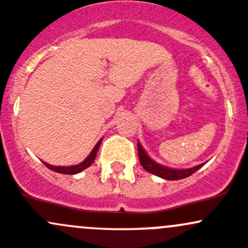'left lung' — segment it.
Here are the masks:
<instances>
[{
  "label": "left lung",
  "mask_w": 248,
  "mask_h": 248,
  "mask_svg": "<svg viewBox=\"0 0 248 248\" xmlns=\"http://www.w3.org/2000/svg\"><path fill=\"white\" fill-rule=\"evenodd\" d=\"M137 149H139V157L142 167L144 168L145 170H148L149 173H152V174L157 175V177L166 180H179L184 179V178L190 177V175H192L193 173L197 172L202 166L204 165V163H202V165H198L192 168H187V170H174V168H168L162 165H159V163H156L155 161H153V160L148 156L147 153L144 152V149H143L142 145L140 144V142H137Z\"/></svg>",
  "instance_id": "8db88e82"
}]
</instances>
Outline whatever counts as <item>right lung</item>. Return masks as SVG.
I'll use <instances>...</instances> for the list:
<instances>
[{"mask_svg": "<svg viewBox=\"0 0 248 248\" xmlns=\"http://www.w3.org/2000/svg\"><path fill=\"white\" fill-rule=\"evenodd\" d=\"M101 141H103V139H101L100 141L96 143V145L93 148V150H92V152H91V154H89L88 156H87V159H85V161L78 163V165L69 166V167H58V166L48 165V163L44 162V161H43V162H44V165L46 166L48 170H53V172L62 173V174H76V173L82 172L83 170H86L87 167H89V166H91L92 163L94 162V160H95V156H96V153H98L99 147H100Z\"/></svg>", "mask_w": 248, "mask_h": 248, "instance_id": "obj_1", "label": "right lung"}]
</instances>
